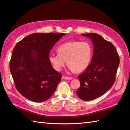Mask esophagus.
Returning <instances> with one entry per match:
<instances>
[{
	"label": "esophagus",
	"instance_id": "34e87169",
	"mask_svg": "<svg viewBox=\"0 0 130 130\" xmlns=\"http://www.w3.org/2000/svg\"><path fill=\"white\" fill-rule=\"evenodd\" d=\"M63 78L65 79V80H72V77H67V76H63Z\"/></svg>",
	"mask_w": 130,
	"mask_h": 130
}]
</instances>
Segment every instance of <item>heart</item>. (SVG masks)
<instances>
[{"label": "heart", "mask_w": 130, "mask_h": 130, "mask_svg": "<svg viewBox=\"0 0 130 130\" xmlns=\"http://www.w3.org/2000/svg\"><path fill=\"white\" fill-rule=\"evenodd\" d=\"M58 54H50L49 62L56 70H61L67 61L72 72H80L88 67L92 56V47L87 41H69L57 47Z\"/></svg>", "instance_id": "b5f03b06"}]
</instances>
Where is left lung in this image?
<instances>
[{"label": "left lung", "instance_id": "left-lung-1", "mask_svg": "<svg viewBox=\"0 0 130 130\" xmlns=\"http://www.w3.org/2000/svg\"><path fill=\"white\" fill-rule=\"evenodd\" d=\"M81 35L91 39L93 54L88 67L78 76L80 87L76 93L81 99L89 101L99 98L112 87L120 60L113 44L100 35L96 33Z\"/></svg>", "mask_w": 130, "mask_h": 130}]
</instances>
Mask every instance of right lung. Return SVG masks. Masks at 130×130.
I'll return each mask as SVG.
<instances>
[{
	"label": "right lung",
	"mask_w": 130,
	"mask_h": 130,
	"mask_svg": "<svg viewBox=\"0 0 130 130\" xmlns=\"http://www.w3.org/2000/svg\"><path fill=\"white\" fill-rule=\"evenodd\" d=\"M65 33H34L13 49L10 69L19 93L34 102L47 100L56 91L62 75L49 62L50 50Z\"/></svg>",
	"instance_id": "add662e5"
}]
</instances>
